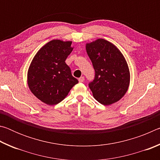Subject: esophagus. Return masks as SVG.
<instances>
[{"label":"esophagus","instance_id":"esophagus-1","mask_svg":"<svg viewBox=\"0 0 160 160\" xmlns=\"http://www.w3.org/2000/svg\"><path fill=\"white\" fill-rule=\"evenodd\" d=\"M84 80H85V78L84 77H80L79 79H78V81H79L80 82H83Z\"/></svg>","mask_w":160,"mask_h":160}]
</instances>
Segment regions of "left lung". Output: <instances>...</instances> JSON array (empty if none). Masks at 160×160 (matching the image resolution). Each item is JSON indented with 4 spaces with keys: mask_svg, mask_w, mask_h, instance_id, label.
Here are the masks:
<instances>
[{
    "mask_svg": "<svg viewBox=\"0 0 160 160\" xmlns=\"http://www.w3.org/2000/svg\"><path fill=\"white\" fill-rule=\"evenodd\" d=\"M85 47L95 70L94 80L89 84L94 98L106 106L117 102L130 85L125 57L114 44L104 39L87 43Z\"/></svg>",
    "mask_w": 160,
    "mask_h": 160,
    "instance_id": "obj_1",
    "label": "left lung"
}]
</instances>
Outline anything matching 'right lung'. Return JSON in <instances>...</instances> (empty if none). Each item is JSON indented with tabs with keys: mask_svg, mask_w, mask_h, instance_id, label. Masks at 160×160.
Listing matches in <instances>:
<instances>
[{
	"mask_svg": "<svg viewBox=\"0 0 160 160\" xmlns=\"http://www.w3.org/2000/svg\"><path fill=\"white\" fill-rule=\"evenodd\" d=\"M71 44V41L51 40L37 51L29 65V90L46 104H58L78 82L65 62L73 49Z\"/></svg>",
	"mask_w": 160,
	"mask_h": 160,
	"instance_id": "obj_1",
	"label": "right lung"
}]
</instances>
